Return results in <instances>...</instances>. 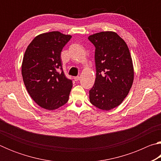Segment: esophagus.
Returning a JSON list of instances; mask_svg holds the SVG:
<instances>
[{"mask_svg": "<svg viewBox=\"0 0 161 161\" xmlns=\"http://www.w3.org/2000/svg\"><path fill=\"white\" fill-rule=\"evenodd\" d=\"M80 77H79V76H77V77H74V79H75V81H79L80 80Z\"/></svg>", "mask_w": 161, "mask_h": 161, "instance_id": "obj_1", "label": "esophagus"}]
</instances>
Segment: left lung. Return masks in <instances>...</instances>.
<instances>
[{
	"mask_svg": "<svg viewBox=\"0 0 161 161\" xmlns=\"http://www.w3.org/2000/svg\"><path fill=\"white\" fill-rule=\"evenodd\" d=\"M95 46L97 75L89 91L94 107L109 111L123 102L131 88L134 70L126 42L115 32L104 31L89 35Z\"/></svg>",
	"mask_w": 161,
	"mask_h": 161,
	"instance_id": "1",
	"label": "left lung"
}]
</instances>
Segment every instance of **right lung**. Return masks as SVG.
<instances>
[{"label":"right lung","mask_w":161,"mask_h":161,"mask_svg":"<svg viewBox=\"0 0 161 161\" xmlns=\"http://www.w3.org/2000/svg\"><path fill=\"white\" fill-rule=\"evenodd\" d=\"M71 37L59 31L38 35L24 54V84L34 102L45 109H57L69 99L72 81L62 70L61 52Z\"/></svg>","instance_id":"1"}]
</instances>
